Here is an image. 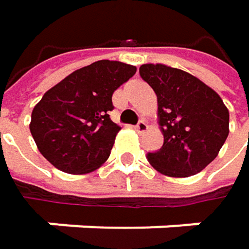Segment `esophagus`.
I'll use <instances>...</instances> for the list:
<instances>
[{"mask_svg": "<svg viewBox=\"0 0 249 249\" xmlns=\"http://www.w3.org/2000/svg\"><path fill=\"white\" fill-rule=\"evenodd\" d=\"M147 129H148V125H147V123H145L144 120H140L138 124L135 125V131L140 132V134H141V132H145Z\"/></svg>", "mask_w": 249, "mask_h": 249, "instance_id": "34e87169", "label": "esophagus"}]
</instances>
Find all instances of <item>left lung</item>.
<instances>
[{"mask_svg":"<svg viewBox=\"0 0 249 249\" xmlns=\"http://www.w3.org/2000/svg\"><path fill=\"white\" fill-rule=\"evenodd\" d=\"M141 77L159 104L163 147L148 153V163L161 174L189 177L212 163L229 134V111L221 96L196 76L161 63L142 65Z\"/></svg>","mask_w":249,"mask_h":249,"instance_id":"left-lung-1","label":"left lung"}]
</instances>
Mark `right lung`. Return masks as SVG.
Wrapping results in <instances>:
<instances>
[{
    "label": "right lung",
    "instance_id": "right-lung-1",
    "mask_svg": "<svg viewBox=\"0 0 249 249\" xmlns=\"http://www.w3.org/2000/svg\"><path fill=\"white\" fill-rule=\"evenodd\" d=\"M137 68L98 60L49 89L31 112L30 132L43 157L71 174L90 173L109 157L121 126L112 123V93Z\"/></svg>",
    "mask_w": 249,
    "mask_h": 249
}]
</instances>
